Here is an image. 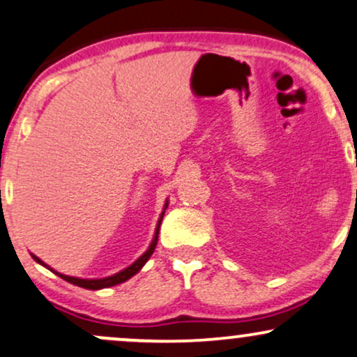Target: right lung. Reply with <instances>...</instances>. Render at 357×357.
Returning <instances> with one entry per match:
<instances>
[{"label":"right lung","instance_id":"obj_1","mask_svg":"<svg viewBox=\"0 0 357 357\" xmlns=\"http://www.w3.org/2000/svg\"><path fill=\"white\" fill-rule=\"evenodd\" d=\"M167 205H169V202H167V204H165V206H164V212H162L160 218H158V223H157V228H155V235H153V240H152L151 246H149L147 252H145V253L142 255V257H140L139 259H135V261L132 263L130 266H127L126 270L119 271V273H116V275H112V276H107V278H99V280H82V278H76V276H68V275H63V273H57V271L52 270L51 266H47L46 263H43L41 259H39V258L36 257V255L31 253V257H33L34 261H38L39 265L46 266L47 270H51L52 273H56L57 276H61V278L68 281V283H73V284H76V286H81V288H86V289H102V288H109V286H116V284H119V283H124V281H127L129 278H132V276H134L135 273H139V271H140V268H142V266L145 265V263H147V259L152 257L153 250H155V246H157L158 230H160V223H162V218H164V213H165Z\"/></svg>","mask_w":357,"mask_h":357}]
</instances>
